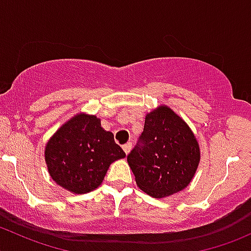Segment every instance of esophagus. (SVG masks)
I'll return each mask as SVG.
<instances>
[{
    "label": "esophagus",
    "instance_id": "34e87169",
    "mask_svg": "<svg viewBox=\"0 0 251 251\" xmlns=\"http://www.w3.org/2000/svg\"><path fill=\"white\" fill-rule=\"evenodd\" d=\"M131 148H132V143H126V144H124V146H123V149H124V151H125L126 154H128V153H130Z\"/></svg>",
    "mask_w": 251,
    "mask_h": 251
}]
</instances>
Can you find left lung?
I'll return each mask as SVG.
<instances>
[{"instance_id": "8db88e82", "label": "left lung", "mask_w": 251, "mask_h": 251, "mask_svg": "<svg viewBox=\"0 0 251 251\" xmlns=\"http://www.w3.org/2000/svg\"><path fill=\"white\" fill-rule=\"evenodd\" d=\"M199 160L201 151L193 132L165 105L147 114L143 132L127 155L137 186L154 198L186 188Z\"/></svg>"}]
</instances>
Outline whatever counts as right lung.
I'll use <instances>...</instances> for the list:
<instances>
[{
	"instance_id": "add662e5",
	"label": "right lung",
	"mask_w": 251,
	"mask_h": 251,
	"mask_svg": "<svg viewBox=\"0 0 251 251\" xmlns=\"http://www.w3.org/2000/svg\"><path fill=\"white\" fill-rule=\"evenodd\" d=\"M125 155L113 133L100 127V119L86 114L65 123L48 141L45 151L50 177L77 194L97 188L110 164Z\"/></svg>"
}]
</instances>
